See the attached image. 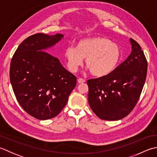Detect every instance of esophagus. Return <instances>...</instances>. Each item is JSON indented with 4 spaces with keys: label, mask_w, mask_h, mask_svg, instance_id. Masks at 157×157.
I'll return each mask as SVG.
<instances>
[{
    "label": "esophagus",
    "mask_w": 157,
    "mask_h": 157,
    "mask_svg": "<svg viewBox=\"0 0 157 157\" xmlns=\"http://www.w3.org/2000/svg\"><path fill=\"white\" fill-rule=\"evenodd\" d=\"M77 81H78V83H83V82H85V80L83 78H78V80H77Z\"/></svg>",
    "instance_id": "esophagus-1"
}]
</instances>
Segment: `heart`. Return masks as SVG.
<instances>
[{"instance_id":"1","label":"heart","mask_w":157,"mask_h":157,"mask_svg":"<svg viewBox=\"0 0 157 157\" xmlns=\"http://www.w3.org/2000/svg\"><path fill=\"white\" fill-rule=\"evenodd\" d=\"M121 57L119 46L107 38L94 36L80 40L76 47H66L64 57L71 72L77 71L85 59V65L96 77L107 76L116 68Z\"/></svg>"}]
</instances>
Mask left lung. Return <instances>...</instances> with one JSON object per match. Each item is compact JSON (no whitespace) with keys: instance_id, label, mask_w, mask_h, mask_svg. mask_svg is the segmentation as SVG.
Masks as SVG:
<instances>
[{"instance_id":"1","label":"left lung","mask_w":157,"mask_h":157,"mask_svg":"<svg viewBox=\"0 0 157 157\" xmlns=\"http://www.w3.org/2000/svg\"><path fill=\"white\" fill-rule=\"evenodd\" d=\"M132 52L110 74L89 79L88 101L102 120L118 121L136 106L145 83L148 62L140 44L130 38Z\"/></svg>"}]
</instances>
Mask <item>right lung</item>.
I'll return each instance as SVG.
<instances>
[{
  "instance_id": "obj_1",
  "label": "right lung",
  "mask_w": 157,
  "mask_h": 157,
  "mask_svg": "<svg viewBox=\"0 0 157 157\" xmlns=\"http://www.w3.org/2000/svg\"><path fill=\"white\" fill-rule=\"evenodd\" d=\"M63 35H32L19 45L10 64V81L22 108L39 120L56 117L76 85V76L66 70L58 58L43 51Z\"/></svg>"
}]
</instances>
